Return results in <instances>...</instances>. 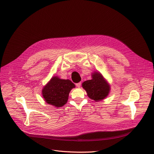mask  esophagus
<instances>
[{
  "instance_id": "34e87169",
  "label": "esophagus",
  "mask_w": 154,
  "mask_h": 154,
  "mask_svg": "<svg viewBox=\"0 0 154 154\" xmlns=\"http://www.w3.org/2000/svg\"><path fill=\"white\" fill-rule=\"evenodd\" d=\"M75 85H76V86H77V87H80V86H81V82H79V83H77Z\"/></svg>"
}]
</instances>
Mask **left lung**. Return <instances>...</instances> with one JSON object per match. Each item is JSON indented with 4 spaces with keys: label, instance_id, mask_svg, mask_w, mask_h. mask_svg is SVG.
Returning a JSON list of instances; mask_svg holds the SVG:
<instances>
[{
    "label": "left lung",
    "instance_id": "8db88e82",
    "mask_svg": "<svg viewBox=\"0 0 154 154\" xmlns=\"http://www.w3.org/2000/svg\"><path fill=\"white\" fill-rule=\"evenodd\" d=\"M92 78L91 80L84 82L82 87L90 99L96 102L104 99L110 92L109 84L99 72H94Z\"/></svg>",
    "mask_w": 154,
    "mask_h": 154
}]
</instances>
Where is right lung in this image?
I'll return each mask as SVG.
<instances>
[{
	"label": "right lung",
	"instance_id": "right-lung-1",
	"mask_svg": "<svg viewBox=\"0 0 154 154\" xmlns=\"http://www.w3.org/2000/svg\"><path fill=\"white\" fill-rule=\"evenodd\" d=\"M75 87L70 80L53 77L43 88L42 96L47 103L60 107L67 103L69 92Z\"/></svg>",
	"mask_w": 154,
	"mask_h": 154
}]
</instances>
